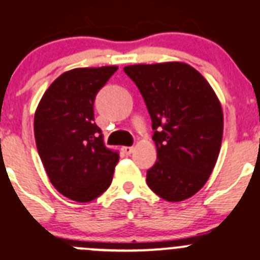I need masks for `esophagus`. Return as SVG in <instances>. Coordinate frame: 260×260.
<instances>
[{
	"instance_id": "34e87169",
	"label": "esophagus",
	"mask_w": 260,
	"mask_h": 260,
	"mask_svg": "<svg viewBox=\"0 0 260 260\" xmlns=\"http://www.w3.org/2000/svg\"><path fill=\"white\" fill-rule=\"evenodd\" d=\"M122 151L124 152L125 155H131L133 152V146H123Z\"/></svg>"
}]
</instances>
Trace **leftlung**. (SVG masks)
Wrapping results in <instances>:
<instances>
[{"instance_id":"left-lung-1","label":"left lung","mask_w":260,"mask_h":260,"mask_svg":"<svg viewBox=\"0 0 260 260\" xmlns=\"http://www.w3.org/2000/svg\"><path fill=\"white\" fill-rule=\"evenodd\" d=\"M151 116L157 150L147 171L149 187L167 201L195 195L212 174L223 136L217 94L203 75L185 62L125 67Z\"/></svg>"}]
</instances>
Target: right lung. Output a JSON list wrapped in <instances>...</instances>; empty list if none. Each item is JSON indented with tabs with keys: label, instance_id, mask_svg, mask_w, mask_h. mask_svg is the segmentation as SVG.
Instances as JSON below:
<instances>
[{
	"label": "right lung",
	"instance_id": "right-lung-1",
	"mask_svg": "<svg viewBox=\"0 0 260 260\" xmlns=\"http://www.w3.org/2000/svg\"><path fill=\"white\" fill-rule=\"evenodd\" d=\"M118 67L77 68L51 83L35 114L38 154L48 178L61 195L88 203L105 192L118 152L104 145L94 123L93 104Z\"/></svg>",
	"mask_w": 260,
	"mask_h": 260
}]
</instances>
